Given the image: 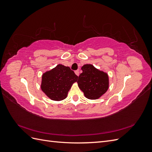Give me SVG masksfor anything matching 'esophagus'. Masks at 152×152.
I'll list each match as a JSON object with an SVG mask.
<instances>
[{"mask_svg": "<svg viewBox=\"0 0 152 152\" xmlns=\"http://www.w3.org/2000/svg\"><path fill=\"white\" fill-rule=\"evenodd\" d=\"M75 74H76L77 76H79V70H76V71H75Z\"/></svg>", "mask_w": 152, "mask_h": 152, "instance_id": "obj_1", "label": "esophagus"}]
</instances>
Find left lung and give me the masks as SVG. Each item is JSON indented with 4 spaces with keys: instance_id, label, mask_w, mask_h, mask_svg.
<instances>
[{
    "instance_id": "8db88e82",
    "label": "left lung",
    "mask_w": 152,
    "mask_h": 152,
    "mask_svg": "<svg viewBox=\"0 0 152 152\" xmlns=\"http://www.w3.org/2000/svg\"><path fill=\"white\" fill-rule=\"evenodd\" d=\"M81 70L82 73L79 76L77 81L80 89L87 99L99 98L109 88L108 73L99 70L91 64H85Z\"/></svg>"
}]
</instances>
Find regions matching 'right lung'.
I'll return each mask as SVG.
<instances>
[{
	"instance_id": "right-lung-1",
	"label": "right lung",
	"mask_w": 152,
	"mask_h": 152,
	"mask_svg": "<svg viewBox=\"0 0 152 152\" xmlns=\"http://www.w3.org/2000/svg\"><path fill=\"white\" fill-rule=\"evenodd\" d=\"M78 78L70 67L58 64L43 73L40 88L49 98L59 102L67 97L68 91Z\"/></svg>"
}]
</instances>
